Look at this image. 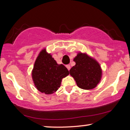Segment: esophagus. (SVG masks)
<instances>
[{
	"label": "esophagus",
	"mask_w": 130,
	"mask_h": 130,
	"mask_svg": "<svg viewBox=\"0 0 130 130\" xmlns=\"http://www.w3.org/2000/svg\"><path fill=\"white\" fill-rule=\"evenodd\" d=\"M66 67H67V69H68V70H70V68H71L70 64H67V65H66Z\"/></svg>",
	"instance_id": "esophagus-1"
}]
</instances>
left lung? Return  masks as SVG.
I'll return each instance as SVG.
<instances>
[{
	"label": "left lung",
	"mask_w": 130,
	"mask_h": 130,
	"mask_svg": "<svg viewBox=\"0 0 130 130\" xmlns=\"http://www.w3.org/2000/svg\"><path fill=\"white\" fill-rule=\"evenodd\" d=\"M73 60L76 64L69 72L77 86L86 90L95 88L102 77V70L99 64L85 53H78Z\"/></svg>",
	"instance_id": "8db88e82"
}]
</instances>
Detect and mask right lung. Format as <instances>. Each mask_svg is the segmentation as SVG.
Returning a JSON list of instances; mask_svg holds the SVG:
<instances>
[{
  "label": "right lung",
  "mask_w": 130,
  "mask_h": 130,
  "mask_svg": "<svg viewBox=\"0 0 130 130\" xmlns=\"http://www.w3.org/2000/svg\"><path fill=\"white\" fill-rule=\"evenodd\" d=\"M69 74L63 64H58L50 54L43 49L37 57L32 72V77L36 88L47 95L56 92L63 78Z\"/></svg>",
  "instance_id": "add662e5"
}]
</instances>
